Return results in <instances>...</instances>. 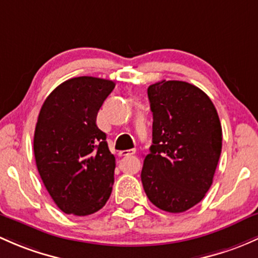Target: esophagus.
<instances>
[{
	"label": "esophagus",
	"mask_w": 258,
	"mask_h": 258,
	"mask_svg": "<svg viewBox=\"0 0 258 258\" xmlns=\"http://www.w3.org/2000/svg\"><path fill=\"white\" fill-rule=\"evenodd\" d=\"M135 153H136V150H126L120 152V156H132Z\"/></svg>",
	"instance_id": "1"
}]
</instances>
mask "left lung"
Wrapping results in <instances>:
<instances>
[{
  "label": "left lung",
  "mask_w": 258,
  "mask_h": 258,
  "mask_svg": "<svg viewBox=\"0 0 258 258\" xmlns=\"http://www.w3.org/2000/svg\"><path fill=\"white\" fill-rule=\"evenodd\" d=\"M147 94L153 126L141 172L143 189L161 210L183 213L213 184L222 145L218 111L204 91L185 81H158Z\"/></svg>",
  "instance_id": "obj_1"
}]
</instances>
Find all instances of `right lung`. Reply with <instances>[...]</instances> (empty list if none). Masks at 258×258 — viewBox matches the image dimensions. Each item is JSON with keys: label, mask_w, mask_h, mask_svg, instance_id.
<instances>
[{"label": "right lung", "mask_w": 258, "mask_h": 258, "mask_svg": "<svg viewBox=\"0 0 258 258\" xmlns=\"http://www.w3.org/2000/svg\"><path fill=\"white\" fill-rule=\"evenodd\" d=\"M113 88L111 80L73 78L56 86L39 111L36 164L45 189L65 214L96 213L112 191L115 157L96 116Z\"/></svg>", "instance_id": "1"}]
</instances>
